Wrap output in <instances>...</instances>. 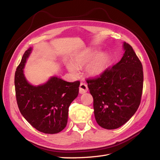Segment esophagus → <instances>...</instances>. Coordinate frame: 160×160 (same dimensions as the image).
<instances>
[{
	"mask_svg": "<svg viewBox=\"0 0 160 160\" xmlns=\"http://www.w3.org/2000/svg\"><path fill=\"white\" fill-rule=\"evenodd\" d=\"M88 90V85L84 83H81L80 86H79V93L81 94H83L86 93L87 91Z\"/></svg>",
	"mask_w": 160,
	"mask_h": 160,
	"instance_id": "34e87169",
	"label": "esophagus"
}]
</instances>
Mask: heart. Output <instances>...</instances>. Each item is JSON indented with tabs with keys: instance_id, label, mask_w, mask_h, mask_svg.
Masks as SVG:
<instances>
[{
	"instance_id": "1",
	"label": "heart",
	"mask_w": 160,
	"mask_h": 160,
	"mask_svg": "<svg viewBox=\"0 0 160 160\" xmlns=\"http://www.w3.org/2000/svg\"><path fill=\"white\" fill-rule=\"evenodd\" d=\"M109 57L105 53L96 55L95 51L87 50L81 52L72 60V64H68L67 67L70 72L77 74V67H81L88 64L86 70L91 75H98L102 72L109 63Z\"/></svg>"
}]
</instances>
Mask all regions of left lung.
<instances>
[{"label":"left lung","mask_w":160,"mask_h":160,"mask_svg":"<svg viewBox=\"0 0 160 160\" xmlns=\"http://www.w3.org/2000/svg\"><path fill=\"white\" fill-rule=\"evenodd\" d=\"M122 59L96 77L86 79L93 98L94 115L99 126L114 129L122 126L141 103L143 72L132 47L123 42Z\"/></svg>","instance_id":"obj_1"}]
</instances>
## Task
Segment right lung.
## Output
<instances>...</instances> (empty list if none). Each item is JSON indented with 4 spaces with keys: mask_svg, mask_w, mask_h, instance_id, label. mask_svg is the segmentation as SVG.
<instances>
[{
    "mask_svg": "<svg viewBox=\"0 0 160 160\" xmlns=\"http://www.w3.org/2000/svg\"><path fill=\"white\" fill-rule=\"evenodd\" d=\"M31 50L25 51L14 75L18 107L33 128L45 133H57L66 127L69 105L79 94L80 81L71 83L52 77L44 85H31L23 73Z\"/></svg>",
    "mask_w": 160,
    "mask_h": 160,
    "instance_id": "right-lung-1",
    "label": "right lung"
}]
</instances>
